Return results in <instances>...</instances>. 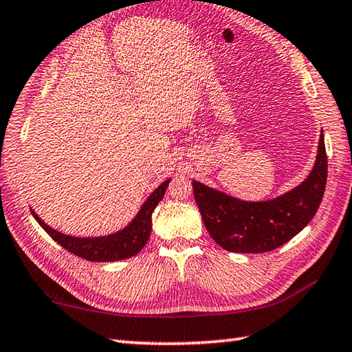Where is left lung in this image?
Segmentation results:
<instances>
[{
	"mask_svg": "<svg viewBox=\"0 0 352 352\" xmlns=\"http://www.w3.org/2000/svg\"><path fill=\"white\" fill-rule=\"evenodd\" d=\"M327 157L321 130L311 174L296 188L264 201H245L192 180L194 199L208 233L234 253H265L284 245L314 219L323 199Z\"/></svg>",
	"mask_w": 352,
	"mask_h": 352,
	"instance_id": "left-lung-1",
	"label": "left lung"
}]
</instances>
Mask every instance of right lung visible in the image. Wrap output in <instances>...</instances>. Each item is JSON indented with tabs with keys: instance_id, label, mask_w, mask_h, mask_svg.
Wrapping results in <instances>:
<instances>
[{
	"instance_id": "1",
	"label": "right lung",
	"mask_w": 352,
	"mask_h": 352,
	"mask_svg": "<svg viewBox=\"0 0 352 352\" xmlns=\"http://www.w3.org/2000/svg\"><path fill=\"white\" fill-rule=\"evenodd\" d=\"M169 182L170 178L160 184V186L148 195L147 200L142 204L138 214H136L135 219L126 226V228L119 230L116 233L109 236L76 237L63 234L60 231L51 228L50 225H46L43 220L35 214L32 208L31 212L35 220L40 223L41 228H43L58 245H62L65 250L79 256V258L93 262H115L127 259L132 258L135 254H138L142 247L147 243L152 230V212L164 197L166 188H168Z\"/></svg>"
}]
</instances>
